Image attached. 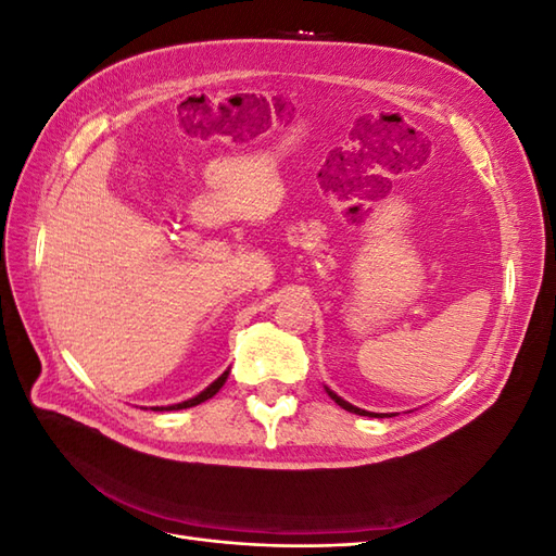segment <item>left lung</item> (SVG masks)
<instances>
[{
  "label": "left lung",
  "mask_w": 556,
  "mask_h": 556,
  "mask_svg": "<svg viewBox=\"0 0 556 556\" xmlns=\"http://www.w3.org/2000/svg\"><path fill=\"white\" fill-rule=\"evenodd\" d=\"M325 390H327V394H329L336 403H339L341 408H345V410H350V413H355V415H366V417H380V415H376V413H368V410H362V408H357V406H352V403L343 401L341 396H336V394L329 390V387H325Z\"/></svg>",
  "instance_id": "obj_1"
}]
</instances>
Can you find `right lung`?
Returning <instances> with one entry per match:
<instances>
[{"label": "right lung", "mask_w": 556, "mask_h": 556, "mask_svg": "<svg viewBox=\"0 0 556 556\" xmlns=\"http://www.w3.org/2000/svg\"><path fill=\"white\" fill-rule=\"evenodd\" d=\"M227 376H229V371H225L220 378H217L213 384H208L206 390L201 392V394H197L194 399H188V401H182V403H176V406H169V408H153V410H180V408H192V406H199V403H204L206 399H211V396H215L217 392H220V387L225 384Z\"/></svg>", "instance_id": "add662e5"}]
</instances>
